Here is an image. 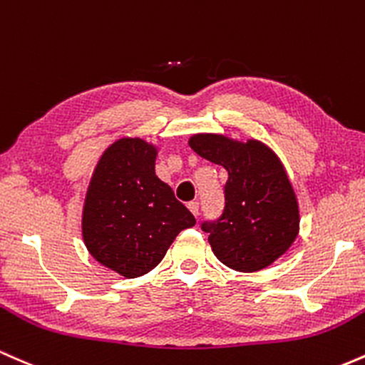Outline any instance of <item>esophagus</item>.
I'll return each mask as SVG.
<instances>
[{
    "label": "esophagus",
    "instance_id": "1",
    "mask_svg": "<svg viewBox=\"0 0 365 365\" xmlns=\"http://www.w3.org/2000/svg\"><path fill=\"white\" fill-rule=\"evenodd\" d=\"M187 208H190L191 214H193L195 217H198V214H200V205H198V202H190V203H187Z\"/></svg>",
    "mask_w": 365,
    "mask_h": 365
}]
</instances>
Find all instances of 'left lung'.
Returning a JSON list of instances; mask_svg holds the SVG:
<instances>
[{"label": "left lung", "mask_w": 365, "mask_h": 365, "mask_svg": "<svg viewBox=\"0 0 365 365\" xmlns=\"http://www.w3.org/2000/svg\"><path fill=\"white\" fill-rule=\"evenodd\" d=\"M187 143L229 174L222 215L202 224L217 259L237 272H257L284 255L300 231V210L279 157L259 139L202 133Z\"/></svg>", "instance_id": "1"}]
</instances>
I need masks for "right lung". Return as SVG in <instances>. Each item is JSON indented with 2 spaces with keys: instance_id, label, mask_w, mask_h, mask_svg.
<instances>
[{
  "instance_id": "right-lung-1",
  "label": "right lung",
  "mask_w": 365,
  "mask_h": 365,
  "mask_svg": "<svg viewBox=\"0 0 365 365\" xmlns=\"http://www.w3.org/2000/svg\"><path fill=\"white\" fill-rule=\"evenodd\" d=\"M158 148L120 138L103 151L86 191L83 240L94 260L125 279L160 264L193 214L155 174Z\"/></svg>"
}]
</instances>
